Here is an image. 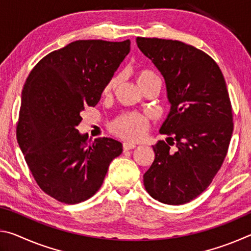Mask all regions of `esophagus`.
<instances>
[{"mask_svg":"<svg viewBox=\"0 0 251 251\" xmlns=\"http://www.w3.org/2000/svg\"><path fill=\"white\" fill-rule=\"evenodd\" d=\"M136 147V144L133 143H129V142H125L123 144V148H124V151H129V150H133V148Z\"/></svg>","mask_w":251,"mask_h":251,"instance_id":"esophagus-1","label":"esophagus"}]
</instances>
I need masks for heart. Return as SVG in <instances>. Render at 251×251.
<instances>
[{
  "label": "heart",
  "instance_id": "obj_1",
  "mask_svg": "<svg viewBox=\"0 0 251 251\" xmlns=\"http://www.w3.org/2000/svg\"><path fill=\"white\" fill-rule=\"evenodd\" d=\"M136 82L139 87L145 86V85L154 82L159 83V78L155 73L151 71H142L136 75ZM118 84V77L115 76L104 87V95H110L115 90ZM147 121L139 114L130 113L118 117L110 125V128L114 134L120 136L122 138L129 139V141H136V139L142 138L147 130Z\"/></svg>",
  "mask_w": 251,
  "mask_h": 251
}]
</instances>
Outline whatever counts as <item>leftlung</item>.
Listing matches in <instances>:
<instances>
[{
    "label": "left lung",
    "mask_w": 251,
    "mask_h": 251,
    "mask_svg": "<svg viewBox=\"0 0 251 251\" xmlns=\"http://www.w3.org/2000/svg\"><path fill=\"white\" fill-rule=\"evenodd\" d=\"M136 43L165 79L171 110L159 131L177 147L152 146L144 186L156 201L182 205L210 185L227 155L233 123L226 82L217 63L192 45L146 37Z\"/></svg>",
    "instance_id": "obj_1"
}]
</instances>
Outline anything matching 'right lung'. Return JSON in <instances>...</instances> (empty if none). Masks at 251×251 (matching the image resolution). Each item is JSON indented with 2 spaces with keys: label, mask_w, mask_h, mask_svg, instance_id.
I'll list each match as a JSON object with an SVG mask.
<instances>
[{
  "label": "right lung",
  "mask_w": 251,
  "mask_h": 251,
  "mask_svg": "<svg viewBox=\"0 0 251 251\" xmlns=\"http://www.w3.org/2000/svg\"><path fill=\"white\" fill-rule=\"evenodd\" d=\"M130 50V41L72 42L50 53L31 71L21 96L16 127L21 151L44 193L78 203L100 188L122 143L82 135L86 106L99 103L106 84Z\"/></svg>",
  "instance_id": "1"
}]
</instances>
